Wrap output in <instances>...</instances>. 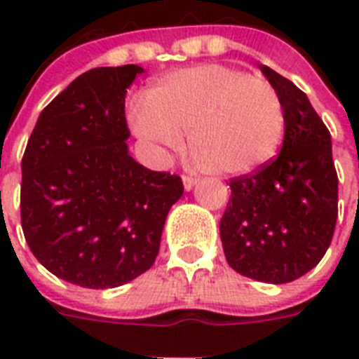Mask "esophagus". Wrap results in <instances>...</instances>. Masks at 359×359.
<instances>
[{"label":"esophagus","instance_id":"34e87169","mask_svg":"<svg viewBox=\"0 0 359 359\" xmlns=\"http://www.w3.org/2000/svg\"><path fill=\"white\" fill-rule=\"evenodd\" d=\"M182 182H184L186 191H190L191 188L197 184V179H196V177H188V175H184V177H182Z\"/></svg>","mask_w":359,"mask_h":359}]
</instances>
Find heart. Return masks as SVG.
Segmentation results:
<instances>
[{
  "mask_svg": "<svg viewBox=\"0 0 359 359\" xmlns=\"http://www.w3.org/2000/svg\"><path fill=\"white\" fill-rule=\"evenodd\" d=\"M135 134L190 152L219 177L251 175L270 163L285 135V108L266 80L225 65H203L165 76L130 111Z\"/></svg>",
  "mask_w": 359,
  "mask_h": 359,
  "instance_id": "heart-1",
  "label": "heart"
}]
</instances>
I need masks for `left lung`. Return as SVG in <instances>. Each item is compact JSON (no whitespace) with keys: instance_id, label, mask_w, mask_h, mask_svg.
Listing matches in <instances>:
<instances>
[{"instance_id":"left-lung-1","label":"left lung","mask_w":359,"mask_h":359,"mask_svg":"<svg viewBox=\"0 0 359 359\" xmlns=\"http://www.w3.org/2000/svg\"><path fill=\"white\" fill-rule=\"evenodd\" d=\"M259 69L283 100V147L255 175L231 180L219 236L233 270L281 285L317 266L328 250L339 180L330 132L306 93L266 65Z\"/></svg>"}]
</instances>
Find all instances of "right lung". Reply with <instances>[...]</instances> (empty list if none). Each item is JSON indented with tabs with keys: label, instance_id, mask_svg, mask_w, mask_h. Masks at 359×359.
Here are the masks:
<instances>
[{
	"label": "right lung",
	"instance_id": "add662e5",
	"mask_svg": "<svg viewBox=\"0 0 359 359\" xmlns=\"http://www.w3.org/2000/svg\"><path fill=\"white\" fill-rule=\"evenodd\" d=\"M137 65L78 76L39 115L22 158V229L42 266L86 289H114L154 264L177 175L130 156L124 97Z\"/></svg>",
	"mask_w": 359,
	"mask_h": 359
}]
</instances>
